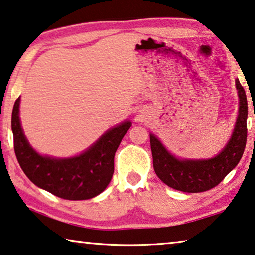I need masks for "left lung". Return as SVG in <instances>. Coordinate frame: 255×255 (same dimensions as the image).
Returning a JSON list of instances; mask_svg holds the SVG:
<instances>
[{
  "mask_svg": "<svg viewBox=\"0 0 255 255\" xmlns=\"http://www.w3.org/2000/svg\"><path fill=\"white\" fill-rule=\"evenodd\" d=\"M236 89L239 108L233 135L215 157L180 159L170 153L153 134H150L154 172L166 185L183 192H204L216 187L237 166L244 153L248 138V100L238 79Z\"/></svg>",
  "mask_w": 255,
  "mask_h": 255,
  "instance_id": "left-lung-1",
  "label": "left lung"
}]
</instances>
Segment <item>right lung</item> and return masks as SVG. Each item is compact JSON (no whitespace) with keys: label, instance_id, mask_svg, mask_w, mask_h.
Here are the masks:
<instances>
[{"label":"right lung","instance_id":"right-lung-1","mask_svg":"<svg viewBox=\"0 0 255 255\" xmlns=\"http://www.w3.org/2000/svg\"><path fill=\"white\" fill-rule=\"evenodd\" d=\"M20 97L14 102L11 118L14 153L22 172L36 187L67 200H85L100 195L115 172V154L131 126L125 120L108 131L82 153L70 158L42 155L33 149L19 118Z\"/></svg>","mask_w":255,"mask_h":255}]
</instances>
